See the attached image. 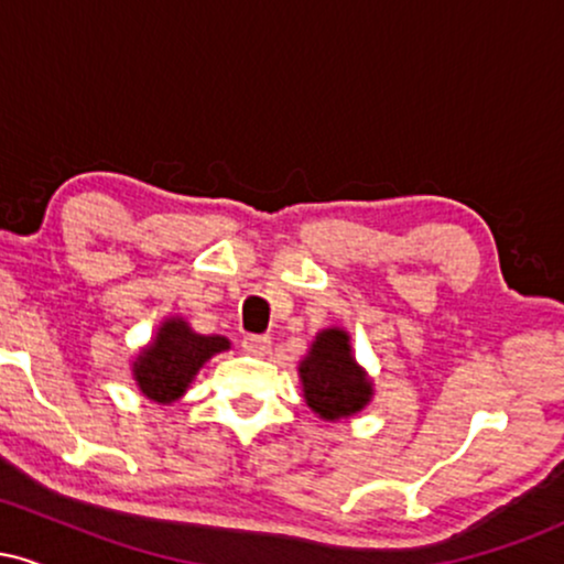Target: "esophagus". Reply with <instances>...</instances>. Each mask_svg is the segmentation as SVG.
Returning <instances> with one entry per match:
<instances>
[{
	"label": "esophagus",
	"instance_id": "obj_1",
	"mask_svg": "<svg viewBox=\"0 0 564 564\" xmlns=\"http://www.w3.org/2000/svg\"><path fill=\"white\" fill-rule=\"evenodd\" d=\"M241 345L246 352H251V355H268L270 352V336L268 334H246Z\"/></svg>",
	"mask_w": 564,
	"mask_h": 564
}]
</instances>
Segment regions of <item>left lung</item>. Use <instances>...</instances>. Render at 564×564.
Returning <instances> with one entry per match:
<instances>
[{
    "label": "left lung",
    "instance_id": "left-lung-1",
    "mask_svg": "<svg viewBox=\"0 0 564 564\" xmlns=\"http://www.w3.org/2000/svg\"><path fill=\"white\" fill-rule=\"evenodd\" d=\"M300 377L307 405L332 422L352 416L371 398V384L349 352V336L339 328L318 334L310 355L302 360Z\"/></svg>",
    "mask_w": 564,
    "mask_h": 564
}]
</instances>
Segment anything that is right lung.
<instances>
[{
	"instance_id": "add662e5",
	"label": "right lung",
	"mask_w": 564,
	"mask_h": 564,
	"mask_svg": "<svg viewBox=\"0 0 564 564\" xmlns=\"http://www.w3.org/2000/svg\"><path fill=\"white\" fill-rule=\"evenodd\" d=\"M228 347L230 341L225 336H200L193 334L185 321H166L159 328L156 341L142 349L134 364V379L151 400L172 403L187 390L198 368Z\"/></svg>"
}]
</instances>
